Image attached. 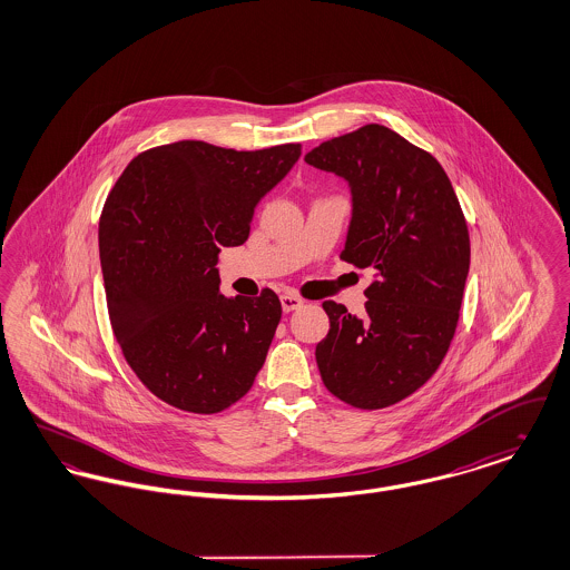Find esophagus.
Returning <instances> with one entry per match:
<instances>
[{"label":"esophagus","mask_w":570,"mask_h":570,"mask_svg":"<svg viewBox=\"0 0 570 570\" xmlns=\"http://www.w3.org/2000/svg\"><path fill=\"white\" fill-rule=\"evenodd\" d=\"M279 301H282V309L284 312H295L298 307H303V298L293 295V293H284Z\"/></svg>","instance_id":"obj_1"}]
</instances>
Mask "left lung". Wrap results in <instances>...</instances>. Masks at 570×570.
Masks as SVG:
<instances>
[{
    "label": "left lung",
    "mask_w": 570,
    "mask_h": 570,
    "mask_svg": "<svg viewBox=\"0 0 570 570\" xmlns=\"http://www.w3.org/2000/svg\"><path fill=\"white\" fill-rule=\"evenodd\" d=\"M305 163L348 181L353 219L340 258L374 269L363 318L323 303L321 376L351 406H393L434 376L458 328L470 269L458 194L432 154L379 124L321 142Z\"/></svg>",
    "instance_id": "obj_1"
}]
</instances>
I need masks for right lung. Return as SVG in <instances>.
<instances>
[{
  "mask_svg": "<svg viewBox=\"0 0 570 570\" xmlns=\"http://www.w3.org/2000/svg\"><path fill=\"white\" fill-rule=\"evenodd\" d=\"M301 156L179 140L138 154L100 216L110 326L138 380L168 406L216 414L261 372L282 303L219 293V247L245 244L258 200Z\"/></svg>",
  "mask_w": 570,
  "mask_h": 570,
  "instance_id": "add662e5",
  "label": "right lung"
}]
</instances>
